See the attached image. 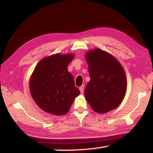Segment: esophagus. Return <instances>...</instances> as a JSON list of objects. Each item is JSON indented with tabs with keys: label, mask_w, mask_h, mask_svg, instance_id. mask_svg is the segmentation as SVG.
Wrapping results in <instances>:
<instances>
[{
	"label": "esophagus",
	"mask_w": 153,
	"mask_h": 153,
	"mask_svg": "<svg viewBox=\"0 0 153 153\" xmlns=\"http://www.w3.org/2000/svg\"><path fill=\"white\" fill-rule=\"evenodd\" d=\"M79 90H80L81 93H83V91H84V85H82L79 88Z\"/></svg>",
	"instance_id": "34e87169"
}]
</instances>
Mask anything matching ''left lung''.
<instances>
[{"label":"left lung","mask_w":153,"mask_h":153,"mask_svg":"<svg viewBox=\"0 0 153 153\" xmlns=\"http://www.w3.org/2000/svg\"><path fill=\"white\" fill-rule=\"evenodd\" d=\"M91 81L85 97L92 108L105 114L120 105L125 97L127 80L122 65L114 56L100 49L85 54Z\"/></svg>","instance_id":"8db88e82"}]
</instances>
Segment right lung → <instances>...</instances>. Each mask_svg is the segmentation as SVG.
<instances>
[{
    "instance_id": "obj_1",
    "label": "right lung",
    "mask_w": 153,
    "mask_h": 153,
    "mask_svg": "<svg viewBox=\"0 0 153 153\" xmlns=\"http://www.w3.org/2000/svg\"><path fill=\"white\" fill-rule=\"evenodd\" d=\"M74 56L56 53L44 58L35 67L30 80V91L39 107L49 114L61 116L70 110L80 91L68 66Z\"/></svg>"
}]
</instances>
